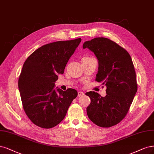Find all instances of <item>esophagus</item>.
I'll return each instance as SVG.
<instances>
[{
  "instance_id": "esophagus-1",
  "label": "esophagus",
  "mask_w": 154,
  "mask_h": 154,
  "mask_svg": "<svg viewBox=\"0 0 154 154\" xmlns=\"http://www.w3.org/2000/svg\"><path fill=\"white\" fill-rule=\"evenodd\" d=\"M83 95H84V93L82 92H78V97L83 96Z\"/></svg>"
}]
</instances>
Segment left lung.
<instances>
[{
    "label": "left lung",
    "mask_w": 154,
    "mask_h": 154,
    "mask_svg": "<svg viewBox=\"0 0 154 154\" xmlns=\"http://www.w3.org/2000/svg\"><path fill=\"white\" fill-rule=\"evenodd\" d=\"M83 48L94 52L99 60L95 80L106 87V95L94 91L87 113L91 120L101 128H110L122 120L129 110L137 85L133 62L129 53L115 42L95 38L85 42Z\"/></svg>",
    "instance_id": "8db88e82"
}]
</instances>
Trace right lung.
Returning a JSON list of instances; mask_svg holds the SVG:
<instances>
[{"label": "right lung", "mask_w": 154, "mask_h": 154, "mask_svg": "<svg viewBox=\"0 0 154 154\" xmlns=\"http://www.w3.org/2000/svg\"><path fill=\"white\" fill-rule=\"evenodd\" d=\"M82 41L78 38L42 46L23 63L18 79L23 108L32 123L44 129L56 126L64 119L78 92L54 89L58 75L64 72L71 56Z\"/></svg>", "instance_id": "right-lung-1"}]
</instances>
